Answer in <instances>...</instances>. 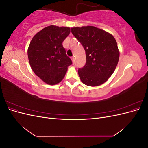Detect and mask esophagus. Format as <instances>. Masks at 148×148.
<instances>
[{"mask_svg":"<svg viewBox=\"0 0 148 148\" xmlns=\"http://www.w3.org/2000/svg\"><path fill=\"white\" fill-rule=\"evenodd\" d=\"M71 60H72L73 64H75V57H74V56L71 57Z\"/></svg>","mask_w":148,"mask_h":148,"instance_id":"obj_1","label":"esophagus"}]
</instances>
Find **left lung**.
<instances>
[{"label":"left lung","instance_id":"8db88e82","mask_svg":"<svg viewBox=\"0 0 148 148\" xmlns=\"http://www.w3.org/2000/svg\"><path fill=\"white\" fill-rule=\"evenodd\" d=\"M71 30L86 52V64L78 70L80 79L89 86H99L110 77L117 65L120 53L117 42L111 34L95 26Z\"/></svg>","mask_w":148,"mask_h":148}]
</instances>
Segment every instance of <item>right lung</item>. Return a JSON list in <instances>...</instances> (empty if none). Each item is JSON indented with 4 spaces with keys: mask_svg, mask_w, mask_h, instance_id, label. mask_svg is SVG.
Instances as JSON below:
<instances>
[{
    "mask_svg": "<svg viewBox=\"0 0 148 148\" xmlns=\"http://www.w3.org/2000/svg\"><path fill=\"white\" fill-rule=\"evenodd\" d=\"M70 33L68 27L51 25L36 34L30 42L28 56L34 73L44 82L60 83L72 64L62 42Z\"/></svg>",
    "mask_w": 148,
    "mask_h": 148,
    "instance_id": "obj_1",
    "label": "right lung"
}]
</instances>
